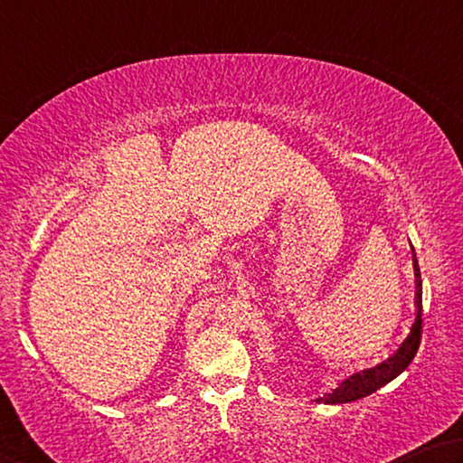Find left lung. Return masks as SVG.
<instances>
[{
    "instance_id": "8db88e82",
    "label": "left lung",
    "mask_w": 463,
    "mask_h": 463,
    "mask_svg": "<svg viewBox=\"0 0 463 463\" xmlns=\"http://www.w3.org/2000/svg\"><path fill=\"white\" fill-rule=\"evenodd\" d=\"M415 277H417V317L411 327V334L404 337V342L399 345V350H396L388 360L376 364L374 368L360 370L350 378L342 380L334 391L319 396L317 402L344 404V402L360 401L364 396L376 392L378 388H383L384 384H388L391 380L399 376L401 372L409 368V364L412 362V358H415V354L419 350L420 331H423V293H420V270H419L417 256H415Z\"/></svg>"
}]
</instances>
